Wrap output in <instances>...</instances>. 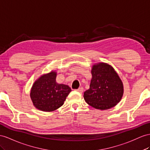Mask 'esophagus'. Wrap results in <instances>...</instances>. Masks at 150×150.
<instances>
[{
	"label": "esophagus",
	"instance_id": "esophagus-1",
	"mask_svg": "<svg viewBox=\"0 0 150 150\" xmlns=\"http://www.w3.org/2000/svg\"><path fill=\"white\" fill-rule=\"evenodd\" d=\"M76 91L79 92V93H82L83 91V87H79V89H76Z\"/></svg>",
	"mask_w": 150,
	"mask_h": 150
}]
</instances>
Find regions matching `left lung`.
<instances>
[{"label":"left lung","instance_id":"8db88e82","mask_svg":"<svg viewBox=\"0 0 150 150\" xmlns=\"http://www.w3.org/2000/svg\"><path fill=\"white\" fill-rule=\"evenodd\" d=\"M89 89L83 93L88 105L99 110H107L120 102L124 93L121 80L114 69L106 63L94 64L92 69Z\"/></svg>","mask_w":150,"mask_h":150}]
</instances>
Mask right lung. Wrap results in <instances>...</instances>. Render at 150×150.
Masks as SVG:
<instances>
[{
    "instance_id": "1",
    "label": "right lung",
    "mask_w": 150,
    "mask_h": 150,
    "mask_svg": "<svg viewBox=\"0 0 150 150\" xmlns=\"http://www.w3.org/2000/svg\"><path fill=\"white\" fill-rule=\"evenodd\" d=\"M56 73L40 76L33 85L30 97L33 105L44 112H52L59 108L66 100L70 87L56 82Z\"/></svg>"
}]
</instances>
